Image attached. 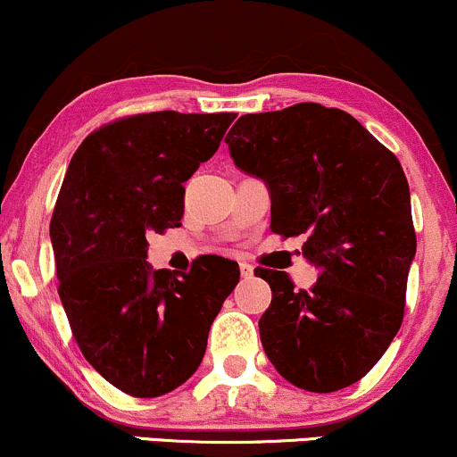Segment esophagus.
<instances>
[{"label":"esophagus","instance_id":"obj_1","mask_svg":"<svg viewBox=\"0 0 457 457\" xmlns=\"http://www.w3.org/2000/svg\"><path fill=\"white\" fill-rule=\"evenodd\" d=\"M239 270H242V278H253L254 268L250 263H239Z\"/></svg>","mask_w":457,"mask_h":457}]
</instances>
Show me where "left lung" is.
<instances>
[{
    "instance_id": "1",
    "label": "left lung",
    "mask_w": 457,
    "mask_h": 457,
    "mask_svg": "<svg viewBox=\"0 0 457 457\" xmlns=\"http://www.w3.org/2000/svg\"><path fill=\"white\" fill-rule=\"evenodd\" d=\"M227 145L235 166L268 183L271 233L304 235L302 254L320 270L304 291L259 268L271 287L259 320L265 353L297 388L350 386L403 320L417 235L402 163L356 118L320 104L245 114Z\"/></svg>"
}]
</instances>
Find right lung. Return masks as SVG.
<instances>
[{"label":"right lung","mask_w":457,"mask_h":457,"mask_svg":"<svg viewBox=\"0 0 457 457\" xmlns=\"http://www.w3.org/2000/svg\"><path fill=\"white\" fill-rule=\"evenodd\" d=\"M235 114L151 112L92 131L69 163L49 235L58 294L86 361L133 397H160L201 365L239 265L207 256L174 274L146 261V233L181 227L183 183Z\"/></svg>","instance_id":"add662e5"}]
</instances>
